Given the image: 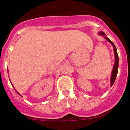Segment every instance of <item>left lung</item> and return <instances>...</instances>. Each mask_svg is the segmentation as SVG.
<instances>
[{"mask_svg": "<svg viewBox=\"0 0 130 130\" xmlns=\"http://www.w3.org/2000/svg\"><path fill=\"white\" fill-rule=\"evenodd\" d=\"M98 34L101 36H103L104 37V39H105L106 40H107L112 45V47H113V50H114V54H115V64H114L113 68H112L111 75V78H110V82H111V87H112V85L115 83V81L116 80V78L117 77V74H118V67H119V57L118 52H117V49L116 47L115 46V44L113 43V42L109 39L108 37L106 36V34H105L104 32L103 31H100V32H98Z\"/></svg>", "mask_w": 130, "mask_h": 130, "instance_id": "obj_1", "label": "left lung"}]
</instances>
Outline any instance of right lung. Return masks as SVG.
<instances>
[{
    "label": "right lung",
    "mask_w": 130,
    "mask_h": 130,
    "mask_svg": "<svg viewBox=\"0 0 130 130\" xmlns=\"http://www.w3.org/2000/svg\"><path fill=\"white\" fill-rule=\"evenodd\" d=\"M10 82H11V81H10ZM11 85H12V87H13V88H14V86L13 85H12V83L11 82ZM14 90H15V88H14ZM16 91L17 92V93H18V94H19L20 95V96H21V94H20L19 93H18V91Z\"/></svg>",
    "instance_id": "add662e5"
}]
</instances>
